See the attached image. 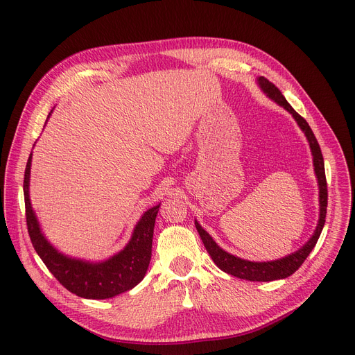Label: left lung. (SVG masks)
I'll list each match as a JSON object with an SVG mask.
<instances>
[{
	"label": "left lung",
	"mask_w": 355,
	"mask_h": 355,
	"mask_svg": "<svg viewBox=\"0 0 355 355\" xmlns=\"http://www.w3.org/2000/svg\"><path fill=\"white\" fill-rule=\"evenodd\" d=\"M257 84L261 88V91L276 103L283 106L288 114L294 118L297 125L300 126L306 135V138L309 141L311 155H313V166H314V173L317 178L318 183V205H320V216H318V222L315 226V230L313 236L307 240L303 248H300L297 252L277 259V260H271V261H250V260H244L237 256H233L223 250L219 244H217L213 237L199 225L198 220H195V226L202 237V241L205 244V248L207 253L210 254L211 260L214 264L223 270L227 275H232L234 277L243 279V280H250V282H272V280H280L291 276L294 271L298 270V267L304 263L307 256L311 253L314 246L317 244V240L322 232L324 223H325V214H327V199H329V193H327V180H325V171H324V159L322 153L320 149V145L315 139V136L309 126L307 121L300 116L291 105L286 101L280 89L271 84L268 79L264 76L257 78Z\"/></svg>",
	"instance_id": "obj_1"
}]
</instances>
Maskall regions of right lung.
<instances>
[{
  "mask_svg": "<svg viewBox=\"0 0 355 355\" xmlns=\"http://www.w3.org/2000/svg\"><path fill=\"white\" fill-rule=\"evenodd\" d=\"M52 112V111H51ZM51 112L48 118L51 116ZM33 153L24 175L26 226L33 246L48 270L67 290L83 298L103 300L125 293L139 284L150 263L152 239L160 203L146 210L136 223L123 250L103 261H87L58 252L44 236L30 200V176Z\"/></svg>",
  "mask_w": 355,
  "mask_h": 355,
  "instance_id": "1",
  "label": "right lung"
}]
</instances>
